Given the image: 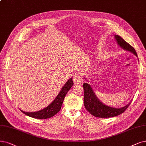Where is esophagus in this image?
Listing matches in <instances>:
<instances>
[{"instance_id":"esophagus-1","label":"esophagus","mask_w":146,"mask_h":146,"mask_svg":"<svg viewBox=\"0 0 146 146\" xmlns=\"http://www.w3.org/2000/svg\"><path fill=\"white\" fill-rule=\"evenodd\" d=\"M73 80L74 84H79L82 82V77L79 74H74L73 75Z\"/></svg>"}]
</instances>
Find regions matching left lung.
<instances>
[{
	"mask_svg": "<svg viewBox=\"0 0 146 146\" xmlns=\"http://www.w3.org/2000/svg\"><path fill=\"white\" fill-rule=\"evenodd\" d=\"M115 39L119 46L123 49L130 51L137 56V52L135 48L122 38L117 35H115ZM84 104L87 110L91 115L99 118H109L117 116L125 112L131 102L126 106L121 108H114L108 106L102 102L97 98L95 93L91 87L90 84L84 83Z\"/></svg>",
	"mask_w": 146,
	"mask_h": 146,
	"instance_id": "1",
	"label": "left lung"
}]
</instances>
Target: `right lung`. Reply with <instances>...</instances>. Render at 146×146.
<instances>
[{
	"label": "right lung",
	"instance_id": "right-lung-1",
	"mask_svg": "<svg viewBox=\"0 0 146 146\" xmlns=\"http://www.w3.org/2000/svg\"><path fill=\"white\" fill-rule=\"evenodd\" d=\"M73 85V82L72 79L70 78L64 85L55 99L46 108L34 112H26L21 110V111L25 115L36 118V119H47L54 116L60 111L65 96L67 94L68 90L72 87Z\"/></svg>",
	"mask_w": 146,
	"mask_h": 146
}]
</instances>
